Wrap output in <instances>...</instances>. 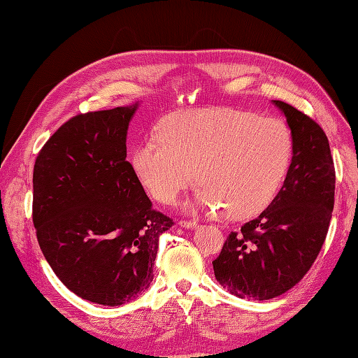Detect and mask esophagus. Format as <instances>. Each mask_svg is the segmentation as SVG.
Instances as JSON below:
<instances>
[{
  "label": "esophagus",
  "instance_id": "obj_1",
  "mask_svg": "<svg viewBox=\"0 0 358 358\" xmlns=\"http://www.w3.org/2000/svg\"><path fill=\"white\" fill-rule=\"evenodd\" d=\"M179 225L183 227V229L192 230V229H196V227H197V222H196V221H185V220H182V221H179Z\"/></svg>",
  "mask_w": 358,
  "mask_h": 358
}]
</instances>
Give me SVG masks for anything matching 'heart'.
I'll use <instances>...</instances> for the list:
<instances>
[{
  "label": "heart",
  "mask_w": 358,
  "mask_h": 358,
  "mask_svg": "<svg viewBox=\"0 0 358 358\" xmlns=\"http://www.w3.org/2000/svg\"><path fill=\"white\" fill-rule=\"evenodd\" d=\"M155 134L129 157L150 196L175 203L196 175L201 185L189 209H225L234 221L252 218L275 200L294 155V137L282 119L246 110H178L159 119Z\"/></svg>",
  "instance_id": "b5f03b06"
}]
</instances>
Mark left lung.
Wrapping results in <instances>:
<instances>
[{
  "mask_svg": "<svg viewBox=\"0 0 358 358\" xmlns=\"http://www.w3.org/2000/svg\"><path fill=\"white\" fill-rule=\"evenodd\" d=\"M294 137L284 185L259 216L230 233L213 259L218 282L241 299L268 300L299 284L315 262L334 206V166L322 128L296 107L273 100Z\"/></svg>",
  "mask_w": 358,
  "mask_h": 358,
  "instance_id": "obj_1",
  "label": "left lung"
}]
</instances>
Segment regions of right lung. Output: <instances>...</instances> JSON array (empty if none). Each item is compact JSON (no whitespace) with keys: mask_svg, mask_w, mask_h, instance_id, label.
Here are the masks:
<instances>
[{"mask_svg":"<svg viewBox=\"0 0 358 358\" xmlns=\"http://www.w3.org/2000/svg\"><path fill=\"white\" fill-rule=\"evenodd\" d=\"M137 106L71 117L41 148L32 175L43 255L76 296L104 306L149 288L158 239L173 225L152 208L127 161Z\"/></svg>","mask_w":358,"mask_h":358,"instance_id":"right-lung-1","label":"right lung"}]
</instances>
